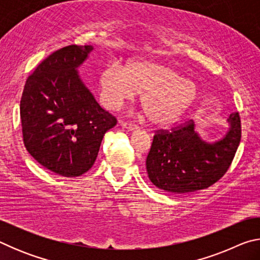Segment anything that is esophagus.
<instances>
[{
    "label": "esophagus",
    "mask_w": 260,
    "mask_h": 260,
    "mask_svg": "<svg viewBox=\"0 0 260 260\" xmlns=\"http://www.w3.org/2000/svg\"><path fill=\"white\" fill-rule=\"evenodd\" d=\"M119 125L120 126H122L124 127V128H126V129H128V131H136L139 128L138 126L136 125H133V124H129V122H125V121H119Z\"/></svg>",
    "instance_id": "esophagus-1"
}]
</instances>
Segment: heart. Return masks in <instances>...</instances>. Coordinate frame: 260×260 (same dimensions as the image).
I'll return each mask as SVG.
<instances>
[{
	"mask_svg": "<svg viewBox=\"0 0 260 260\" xmlns=\"http://www.w3.org/2000/svg\"><path fill=\"white\" fill-rule=\"evenodd\" d=\"M101 102L108 109H118L141 93L140 103L148 120L167 126L184 116L199 95L197 87L171 65L135 60L125 70L110 61L100 73Z\"/></svg>",
	"mask_w": 260,
	"mask_h": 260,
	"instance_id": "b5f03b06",
	"label": "heart"
}]
</instances>
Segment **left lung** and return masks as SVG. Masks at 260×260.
<instances>
[{
    "mask_svg": "<svg viewBox=\"0 0 260 260\" xmlns=\"http://www.w3.org/2000/svg\"><path fill=\"white\" fill-rule=\"evenodd\" d=\"M228 122L230 131L214 143L200 138L192 120L171 131H156L146 160L150 181L172 193L212 186L230 169L241 141L239 112L232 113Z\"/></svg>",
    "mask_w": 260,
    "mask_h": 260,
    "instance_id": "1",
    "label": "left lung"
}]
</instances>
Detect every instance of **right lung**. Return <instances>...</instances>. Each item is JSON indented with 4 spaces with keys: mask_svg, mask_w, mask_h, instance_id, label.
<instances>
[{
    "mask_svg": "<svg viewBox=\"0 0 260 260\" xmlns=\"http://www.w3.org/2000/svg\"><path fill=\"white\" fill-rule=\"evenodd\" d=\"M93 46L71 45L52 52L26 80L20 120L26 150L39 164L73 178L94 165L116 117L96 102L77 68Z\"/></svg>",
    "mask_w": 260,
    "mask_h": 260,
    "instance_id": "obj_1",
    "label": "right lung"
}]
</instances>
